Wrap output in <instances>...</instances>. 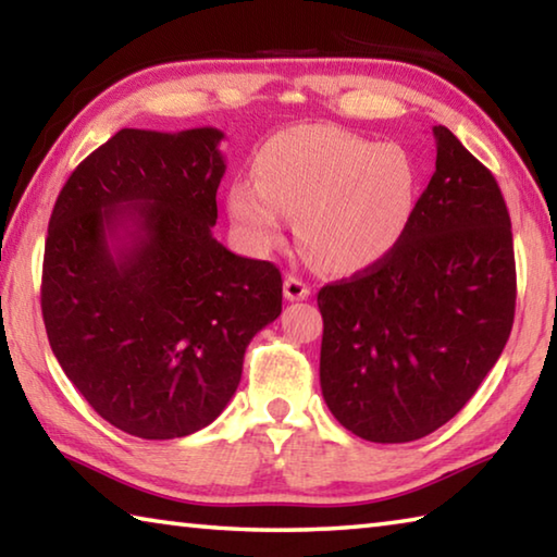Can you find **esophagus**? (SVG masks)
Masks as SVG:
<instances>
[{
  "instance_id": "esophagus-1",
  "label": "esophagus",
  "mask_w": 557,
  "mask_h": 557,
  "mask_svg": "<svg viewBox=\"0 0 557 557\" xmlns=\"http://www.w3.org/2000/svg\"><path fill=\"white\" fill-rule=\"evenodd\" d=\"M309 289L307 287V282H301L299 277H295V275H287L285 277V299H289V301H301V299H307L309 297Z\"/></svg>"
}]
</instances>
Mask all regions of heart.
<instances>
[{
  "label": "heart",
  "mask_w": 557,
  "mask_h": 557,
  "mask_svg": "<svg viewBox=\"0 0 557 557\" xmlns=\"http://www.w3.org/2000/svg\"><path fill=\"white\" fill-rule=\"evenodd\" d=\"M256 178H235L228 211L252 250L299 240L317 265L356 272L381 262L408 233L420 199V166L398 143H371L332 125L280 132L260 149Z\"/></svg>",
  "instance_id": "1"
}]
</instances>
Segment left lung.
<instances>
[{"label":"left lung","instance_id":"1","mask_svg":"<svg viewBox=\"0 0 557 557\" xmlns=\"http://www.w3.org/2000/svg\"><path fill=\"white\" fill-rule=\"evenodd\" d=\"M435 174L391 256L319 289V381L334 418L381 445L430 435L465 408L513 326L516 262L492 172L432 127Z\"/></svg>","mask_w":557,"mask_h":557}]
</instances>
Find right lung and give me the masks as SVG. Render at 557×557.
Listing matches in <instances>:
<instances>
[{"instance_id": "add662e5", "label": "right lung", "mask_w": 557, "mask_h": 557, "mask_svg": "<svg viewBox=\"0 0 557 557\" xmlns=\"http://www.w3.org/2000/svg\"><path fill=\"white\" fill-rule=\"evenodd\" d=\"M223 132L120 129L55 199L41 312L102 420L143 440L219 418L250 338L282 312L280 270L213 238Z\"/></svg>"}]
</instances>
